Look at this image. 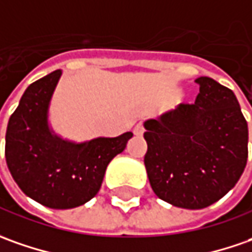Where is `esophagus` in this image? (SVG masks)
I'll list each match as a JSON object with an SVG mask.
<instances>
[{
	"label": "esophagus",
	"mask_w": 252,
	"mask_h": 252,
	"mask_svg": "<svg viewBox=\"0 0 252 252\" xmlns=\"http://www.w3.org/2000/svg\"><path fill=\"white\" fill-rule=\"evenodd\" d=\"M143 131H145V128H143L142 123H138L134 128V134L135 135H142Z\"/></svg>",
	"instance_id": "1"
}]
</instances>
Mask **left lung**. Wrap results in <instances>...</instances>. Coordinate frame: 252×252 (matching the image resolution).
<instances>
[{
  "mask_svg": "<svg viewBox=\"0 0 252 252\" xmlns=\"http://www.w3.org/2000/svg\"><path fill=\"white\" fill-rule=\"evenodd\" d=\"M194 104L143 123L153 192L173 206L202 209L237 184L248 158V126L229 88L199 76Z\"/></svg>",
  "mask_w": 252,
  "mask_h": 252,
  "instance_id": "8db88e82",
  "label": "left lung"
}]
</instances>
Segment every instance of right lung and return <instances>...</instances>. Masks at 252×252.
<instances>
[{"mask_svg": "<svg viewBox=\"0 0 252 252\" xmlns=\"http://www.w3.org/2000/svg\"><path fill=\"white\" fill-rule=\"evenodd\" d=\"M63 71L57 69L25 91L9 117L5 159L26 195L51 209H72L99 192L109 163L126 149L132 132L76 142L50 124V104Z\"/></svg>", "mask_w": 252, "mask_h": 252, "instance_id": "right-lung-1", "label": "right lung"}]
</instances>
